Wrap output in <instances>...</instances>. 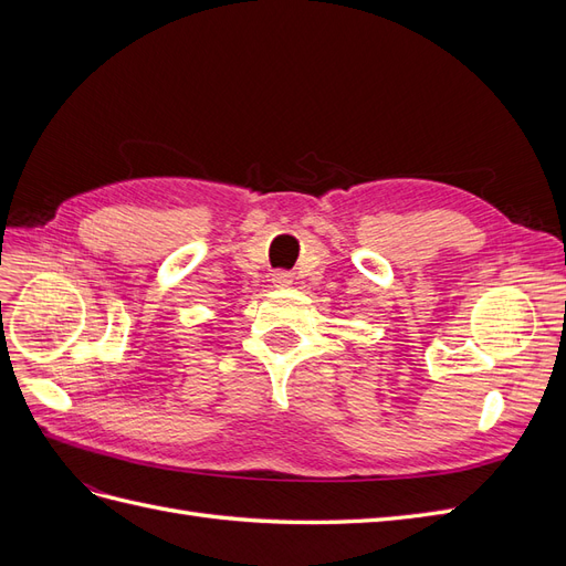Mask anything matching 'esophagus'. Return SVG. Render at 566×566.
Here are the masks:
<instances>
[{
	"label": "esophagus",
	"mask_w": 566,
	"mask_h": 566,
	"mask_svg": "<svg viewBox=\"0 0 566 566\" xmlns=\"http://www.w3.org/2000/svg\"><path fill=\"white\" fill-rule=\"evenodd\" d=\"M271 283L276 285V287H287V285H293V276H290L287 271H276L271 276Z\"/></svg>",
	"instance_id": "34e87169"
}]
</instances>
